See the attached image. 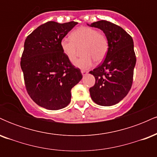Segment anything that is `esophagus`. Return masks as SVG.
<instances>
[{"label": "esophagus", "mask_w": 157, "mask_h": 157, "mask_svg": "<svg viewBox=\"0 0 157 157\" xmlns=\"http://www.w3.org/2000/svg\"><path fill=\"white\" fill-rule=\"evenodd\" d=\"M81 73H82V75H86V74L88 73V71H86V70H82V71H81Z\"/></svg>", "instance_id": "esophagus-1"}]
</instances>
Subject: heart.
<instances>
[{"label":"heart","mask_w":157,"mask_h":157,"mask_svg":"<svg viewBox=\"0 0 157 157\" xmlns=\"http://www.w3.org/2000/svg\"><path fill=\"white\" fill-rule=\"evenodd\" d=\"M71 39H61L60 48L71 62L77 57V48L82 47L81 58L74 63L76 67L88 69L93 66L94 61L97 63L104 60L109 51V41L102 32L90 27H80L71 34Z\"/></svg>","instance_id":"1"}]
</instances>
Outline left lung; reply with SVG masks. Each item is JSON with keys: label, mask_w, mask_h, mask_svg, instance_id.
Wrapping results in <instances>:
<instances>
[{"label": "left lung", "mask_w": 157, "mask_h": 157, "mask_svg": "<svg viewBox=\"0 0 157 157\" xmlns=\"http://www.w3.org/2000/svg\"><path fill=\"white\" fill-rule=\"evenodd\" d=\"M89 26L101 29L109 41L105 60L89 72L95 77L90 95L100 105H115L128 94L132 86L136 60L134 41L123 29L109 21H99Z\"/></svg>", "instance_id": "left-lung-1"}]
</instances>
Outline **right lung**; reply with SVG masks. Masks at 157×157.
Instances as JSON below:
<instances>
[{
	"mask_svg": "<svg viewBox=\"0 0 157 157\" xmlns=\"http://www.w3.org/2000/svg\"><path fill=\"white\" fill-rule=\"evenodd\" d=\"M77 22L40 25L28 35L21 61L25 86L36 104L59 110L71 102V90L82 78L60 48V40Z\"/></svg>",
	"mask_w": 157,
	"mask_h": 157,
	"instance_id": "right-lung-1",
	"label": "right lung"
}]
</instances>
